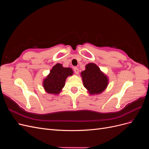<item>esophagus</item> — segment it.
I'll return each instance as SVG.
<instances>
[{
	"label": "esophagus",
	"instance_id": "34e87169",
	"mask_svg": "<svg viewBox=\"0 0 149 149\" xmlns=\"http://www.w3.org/2000/svg\"><path fill=\"white\" fill-rule=\"evenodd\" d=\"M74 73H75L76 74H78L79 73V69H78V68L74 67Z\"/></svg>",
	"mask_w": 149,
	"mask_h": 149
}]
</instances>
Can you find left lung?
<instances>
[{
    "instance_id": "left-lung-1",
    "label": "left lung",
    "mask_w": 149,
    "mask_h": 149,
    "mask_svg": "<svg viewBox=\"0 0 149 149\" xmlns=\"http://www.w3.org/2000/svg\"><path fill=\"white\" fill-rule=\"evenodd\" d=\"M81 73L83 86L90 94H99L107 88L109 78L95 63H90Z\"/></svg>"
}]
</instances>
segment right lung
<instances>
[{"label":"right lung","mask_w":149,"mask_h":149,"mask_svg":"<svg viewBox=\"0 0 149 149\" xmlns=\"http://www.w3.org/2000/svg\"><path fill=\"white\" fill-rule=\"evenodd\" d=\"M73 74L71 68H65L60 63L53 66L49 73L43 79V87L46 93L58 94L65 85L66 78Z\"/></svg>","instance_id":"1"}]
</instances>
